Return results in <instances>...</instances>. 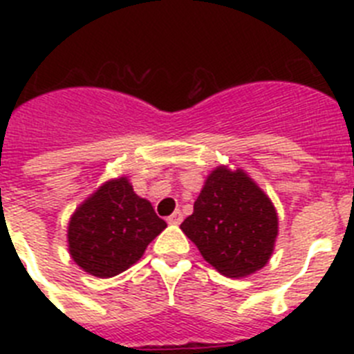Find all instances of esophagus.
Returning a JSON list of instances; mask_svg holds the SVG:
<instances>
[{
  "instance_id": "obj_1",
  "label": "esophagus",
  "mask_w": 354,
  "mask_h": 354,
  "mask_svg": "<svg viewBox=\"0 0 354 354\" xmlns=\"http://www.w3.org/2000/svg\"><path fill=\"white\" fill-rule=\"evenodd\" d=\"M183 218H184V216H183V212H180V211H175L174 212V214H171V216H168V223H170V225H180V221H183Z\"/></svg>"
}]
</instances>
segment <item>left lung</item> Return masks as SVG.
I'll return each mask as SVG.
<instances>
[{
  "mask_svg": "<svg viewBox=\"0 0 354 354\" xmlns=\"http://www.w3.org/2000/svg\"><path fill=\"white\" fill-rule=\"evenodd\" d=\"M180 228L214 270L243 278L270 261L278 216L273 202L245 171L218 167Z\"/></svg>",
  "mask_w": 354,
  "mask_h": 354,
  "instance_id": "left-lung-1",
  "label": "left lung"
}]
</instances>
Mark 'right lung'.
Returning <instances> with one entry per match:
<instances>
[{
	"label": "right lung",
	"mask_w": 354,
	"mask_h": 354,
	"mask_svg": "<svg viewBox=\"0 0 354 354\" xmlns=\"http://www.w3.org/2000/svg\"><path fill=\"white\" fill-rule=\"evenodd\" d=\"M165 228L149 200L140 198L127 177H120L102 184L71 216L68 252L83 271L111 278L138 262Z\"/></svg>",
	"instance_id": "obj_1"
}]
</instances>
